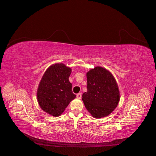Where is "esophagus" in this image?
<instances>
[{
	"instance_id": "34e87169",
	"label": "esophagus",
	"mask_w": 156,
	"mask_h": 156,
	"mask_svg": "<svg viewBox=\"0 0 156 156\" xmlns=\"http://www.w3.org/2000/svg\"><path fill=\"white\" fill-rule=\"evenodd\" d=\"M76 97H77V98H78V99H81V93H78V94H77Z\"/></svg>"
}]
</instances>
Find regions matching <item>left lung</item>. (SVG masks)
<instances>
[{
    "mask_svg": "<svg viewBox=\"0 0 156 156\" xmlns=\"http://www.w3.org/2000/svg\"><path fill=\"white\" fill-rule=\"evenodd\" d=\"M87 91L82 101L95 119L107 117L117 107L120 90L114 75L107 69L97 66L86 73Z\"/></svg>",
    "mask_w": 156,
    "mask_h": 156,
    "instance_id": "8db88e82",
    "label": "left lung"
}]
</instances>
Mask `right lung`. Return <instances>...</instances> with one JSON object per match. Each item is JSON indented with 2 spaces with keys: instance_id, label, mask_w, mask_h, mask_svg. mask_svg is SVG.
<instances>
[{
  "instance_id": "obj_1",
  "label": "right lung",
  "mask_w": 156,
  "mask_h": 156,
  "mask_svg": "<svg viewBox=\"0 0 156 156\" xmlns=\"http://www.w3.org/2000/svg\"><path fill=\"white\" fill-rule=\"evenodd\" d=\"M72 69L62 63L51 65L39 83L36 96L41 108L54 117H59L76 98L69 81Z\"/></svg>"
}]
</instances>
